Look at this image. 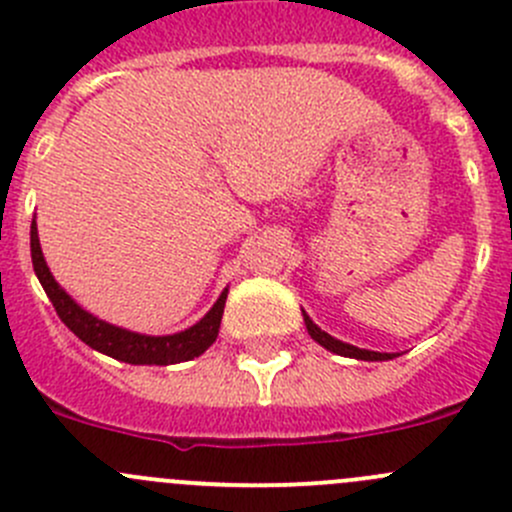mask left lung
<instances>
[{
    "label": "left lung",
    "mask_w": 512,
    "mask_h": 512,
    "mask_svg": "<svg viewBox=\"0 0 512 512\" xmlns=\"http://www.w3.org/2000/svg\"><path fill=\"white\" fill-rule=\"evenodd\" d=\"M304 324H307V332H309V337L314 339V342L322 344L324 349H329V352H334L339 356H349V359H361V361H386V359H394V356H396V354L369 352V349H359V347H352V344H347V342H339V339L329 337L327 332H322V329H319L317 324H314L312 319L307 317V314H304Z\"/></svg>",
    "instance_id": "8db88e82"
}]
</instances>
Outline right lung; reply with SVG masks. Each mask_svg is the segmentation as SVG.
<instances>
[{"instance_id":"right-lung-1","label":"right lung","mask_w":512,"mask_h":512,"mask_svg":"<svg viewBox=\"0 0 512 512\" xmlns=\"http://www.w3.org/2000/svg\"><path fill=\"white\" fill-rule=\"evenodd\" d=\"M32 262L36 277H39L41 287H44L46 297L54 304L61 322H64L81 342L89 344L91 349H96V352L113 356V359L118 361H126V364L168 366L178 364V361L195 359V356L203 354L205 349L218 339L227 289L220 294L218 302L213 304V309L190 329L178 334H168V337H148V334L128 332V329L113 327V324L94 317V314H89L86 309H81L79 304L59 287V282L54 280V275H51L49 267H46L44 255H41L36 220L32 223Z\"/></svg>"}]
</instances>
